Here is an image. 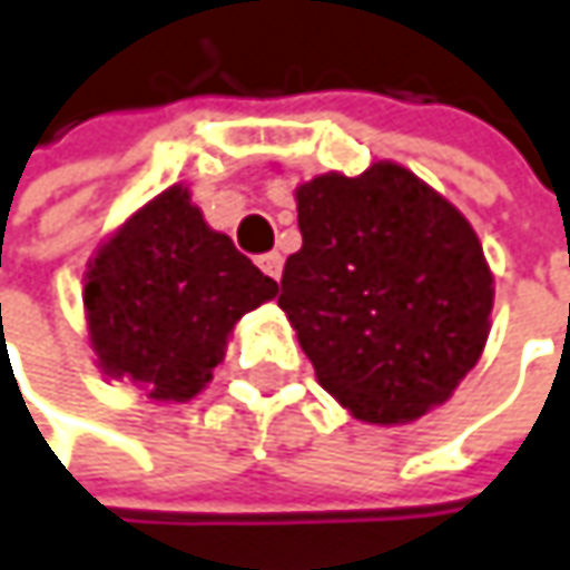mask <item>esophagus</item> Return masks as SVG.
Listing matches in <instances>:
<instances>
[{"mask_svg": "<svg viewBox=\"0 0 570 570\" xmlns=\"http://www.w3.org/2000/svg\"><path fill=\"white\" fill-rule=\"evenodd\" d=\"M258 267L265 271L267 277L281 281V271H284V258H281V252H267V255H258Z\"/></svg>", "mask_w": 570, "mask_h": 570, "instance_id": "obj_1", "label": "esophagus"}]
</instances>
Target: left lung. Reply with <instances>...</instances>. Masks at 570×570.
Segmentation results:
<instances>
[{"label":"left lung","instance_id":"obj_1","mask_svg":"<svg viewBox=\"0 0 570 570\" xmlns=\"http://www.w3.org/2000/svg\"><path fill=\"white\" fill-rule=\"evenodd\" d=\"M303 248L277 305L318 384L356 420L394 425L444 403L489 337L492 271L458 207L397 164L296 188Z\"/></svg>","mask_w":570,"mask_h":570}]
</instances>
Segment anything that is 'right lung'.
<instances>
[{"instance_id":"obj_1","label":"right lung","mask_w":570,"mask_h":570,"mask_svg":"<svg viewBox=\"0 0 570 570\" xmlns=\"http://www.w3.org/2000/svg\"><path fill=\"white\" fill-rule=\"evenodd\" d=\"M274 296L277 284L205 224L188 188L173 186L90 262V346L109 379L138 384L154 401H188L224 360L233 324Z\"/></svg>"}]
</instances>
